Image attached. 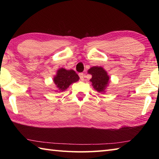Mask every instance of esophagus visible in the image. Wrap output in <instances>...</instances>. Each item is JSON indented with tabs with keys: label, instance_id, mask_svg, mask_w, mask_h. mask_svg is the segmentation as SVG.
I'll use <instances>...</instances> for the list:
<instances>
[{
	"label": "esophagus",
	"instance_id": "esophagus-1",
	"mask_svg": "<svg viewBox=\"0 0 159 159\" xmlns=\"http://www.w3.org/2000/svg\"><path fill=\"white\" fill-rule=\"evenodd\" d=\"M79 76L80 77V79L81 80H84V74L83 73H79Z\"/></svg>",
	"mask_w": 159,
	"mask_h": 159
}]
</instances>
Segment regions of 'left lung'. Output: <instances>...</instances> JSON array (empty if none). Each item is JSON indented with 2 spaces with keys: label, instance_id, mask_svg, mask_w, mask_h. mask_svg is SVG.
Returning a JSON list of instances; mask_svg holds the SVG:
<instances>
[{
  "label": "left lung",
  "instance_id": "obj_1",
  "mask_svg": "<svg viewBox=\"0 0 159 159\" xmlns=\"http://www.w3.org/2000/svg\"><path fill=\"white\" fill-rule=\"evenodd\" d=\"M88 73L92 75L90 81L92 83L94 89L98 92H104L109 79L106 71L101 67L94 66L88 70Z\"/></svg>",
  "mask_w": 159,
  "mask_h": 159
}]
</instances>
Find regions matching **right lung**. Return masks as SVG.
<instances>
[{"instance_id":"obj_1","label":"right lung","mask_w":159,"mask_h":159,"mask_svg":"<svg viewBox=\"0 0 159 159\" xmlns=\"http://www.w3.org/2000/svg\"><path fill=\"white\" fill-rule=\"evenodd\" d=\"M79 77L74 70H67L61 68L57 71V75L54 78V82L59 91L66 90L71 84L78 81Z\"/></svg>"}]
</instances>
